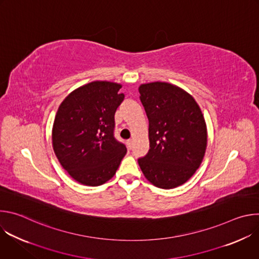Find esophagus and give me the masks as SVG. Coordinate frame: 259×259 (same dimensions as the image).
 <instances>
[{"mask_svg": "<svg viewBox=\"0 0 259 259\" xmlns=\"http://www.w3.org/2000/svg\"><path fill=\"white\" fill-rule=\"evenodd\" d=\"M127 147H128V150H131L132 149V145H133V141H132V139H129V140H127Z\"/></svg>", "mask_w": 259, "mask_h": 259, "instance_id": "1", "label": "esophagus"}]
</instances>
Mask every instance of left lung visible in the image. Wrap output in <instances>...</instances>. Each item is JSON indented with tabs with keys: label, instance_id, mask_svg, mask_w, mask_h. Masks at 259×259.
Returning a JSON list of instances; mask_svg holds the SVG:
<instances>
[{
	"label": "left lung",
	"instance_id": "1",
	"mask_svg": "<svg viewBox=\"0 0 259 259\" xmlns=\"http://www.w3.org/2000/svg\"><path fill=\"white\" fill-rule=\"evenodd\" d=\"M138 90L150 123V150L138 164L154 186L174 189L187 182L203 161L205 119L194 97L175 85L154 82Z\"/></svg>",
	"mask_w": 259,
	"mask_h": 259
}]
</instances>
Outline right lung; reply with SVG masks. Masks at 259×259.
Instances as JSON below:
<instances>
[{
  "label": "right lung",
  "mask_w": 259,
  "mask_h": 259,
  "mask_svg": "<svg viewBox=\"0 0 259 259\" xmlns=\"http://www.w3.org/2000/svg\"><path fill=\"white\" fill-rule=\"evenodd\" d=\"M121 85L95 81L61 102L52 129L54 153L76 181L97 187L112 178L127 153L114 136L115 113L125 95Z\"/></svg>",
  "instance_id": "add662e5"
}]
</instances>
